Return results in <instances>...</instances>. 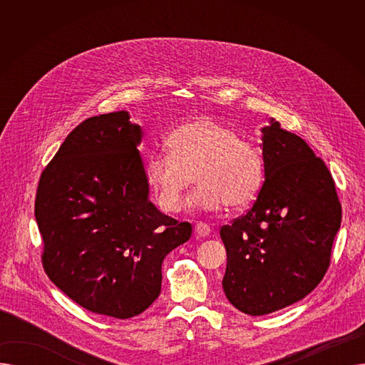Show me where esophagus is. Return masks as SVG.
Instances as JSON below:
<instances>
[{
  "instance_id": "34e87169",
  "label": "esophagus",
  "mask_w": 365,
  "mask_h": 365,
  "mask_svg": "<svg viewBox=\"0 0 365 365\" xmlns=\"http://www.w3.org/2000/svg\"><path fill=\"white\" fill-rule=\"evenodd\" d=\"M195 234H197L198 237L204 238V237H208L210 234H212V229H210V226H208L207 223L200 222V223L195 225Z\"/></svg>"
}]
</instances>
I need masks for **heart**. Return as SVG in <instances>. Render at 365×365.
<instances>
[{
  "label": "heart",
  "mask_w": 365,
  "mask_h": 365,
  "mask_svg": "<svg viewBox=\"0 0 365 365\" xmlns=\"http://www.w3.org/2000/svg\"><path fill=\"white\" fill-rule=\"evenodd\" d=\"M168 153L146 163V179L164 212H179L195 176L190 207H242L259 192L263 165L259 152L229 127L210 118L187 121L167 139Z\"/></svg>",
  "instance_id": "1"
}]
</instances>
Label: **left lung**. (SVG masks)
<instances>
[{"mask_svg": "<svg viewBox=\"0 0 365 365\" xmlns=\"http://www.w3.org/2000/svg\"><path fill=\"white\" fill-rule=\"evenodd\" d=\"M264 182L247 215L220 229L223 292L260 317L308 296L330 264L341 207L327 165L274 118L262 130Z\"/></svg>", "mask_w": 365, "mask_h": 365, "instance_id": "left-lung-1", "label": "left lung"}]
</instances>
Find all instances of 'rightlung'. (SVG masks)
I'll use <instances>...</instances> for the list:
<instances>
[{"label": "right lung", "mask_w": 365, "mask_h": 365, "mask_svg": "<svg viewBox=\"0 0 365 365\" xmlns=\"http://www.w3.org/2000/svg\"><path fill=\"white\" fill-rule=\"evenodd\" d=\"M142 138L127 110L86 120L43 171L35 200L48 278L87 311L120 319L155 302L165 256L192 234L149 200Z\"/></svg>", "instance_id": "add662e5"}]
</instances>
